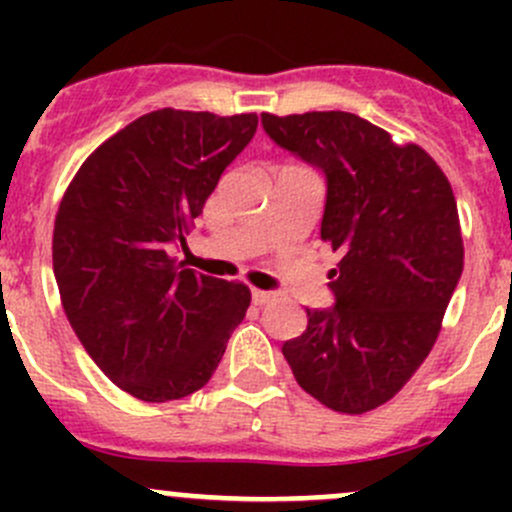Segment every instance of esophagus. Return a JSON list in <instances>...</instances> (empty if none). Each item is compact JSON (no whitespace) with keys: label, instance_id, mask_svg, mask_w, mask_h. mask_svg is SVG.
Wrapping results in <instances>:
<instances>
[{"label":"esophagus","instance_id":"1","mask_svg":"<svg viewBox=\"0 0 512 512\" xmlns=\"http://www.w3.org/2000/svg\"><path fill=\"white\" fill-rule=\"evenodd\" d=\"M275 299V292H265V289H252V302L255 304H270Z\"/></svg>","mask_w":512,"mask_h":512}]
</instances>
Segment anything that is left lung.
<instances>
[{"mask_svg": "<svg viewBox=\"0 0 512 512\" xmlns=\"http://www.w3.org/2000/svg\"><path fill=\"white\" fill-rule=\"evenodd\" d=\"M277 146L327 175L322 240L337 304L307 309L282 344L297 384L339 414L394 399L426 361L463 272V237L446 173L416 143L347 111L262 113Z\"/></svg>", "mask_w": 512, "mask_h": 512, "instance_id": "obj_1", "label": "left lung"}]
</instances>
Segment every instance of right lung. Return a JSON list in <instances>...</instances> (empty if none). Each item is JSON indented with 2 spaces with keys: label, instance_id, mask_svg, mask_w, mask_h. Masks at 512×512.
Instances as JSON below:
<instances>
[{
  "label": "right lung",
  "instance_id": "add662e5",
  "mask_svg": "<svg viewBox=\"0 0 512 512\" xmlns=\"http://www.w3.org/2000/svg\"><path fill=\"white\" fill-rule=\"evenodd\" d=\"M257 113L158 108L113 133L76 170L54 220L61 307L98 369L151 404L203 389L250 287L175 260Z\"/></svg>",
  "mask_w": 512,
  "mask_h": 512
}]
</instances>
